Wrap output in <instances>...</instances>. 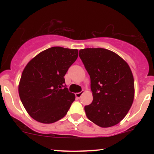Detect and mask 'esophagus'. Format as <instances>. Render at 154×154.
Wrapping results in <instances>:
<instances>
[{"label":"esophagus","instance_id":"1","mask_svg":"<svg viewBox=\"0 0 154 154\" xmlns=\"http://www.w3.org/2000/svg\"><path fill=\"white\" fill-rule=\"evenodd\" d=\"M82 94H83V92H82H82H79V93H75L76 98H80V97L82 96Z\"/></svg>","mask_w":154,"mask_h":154}]
</instances>
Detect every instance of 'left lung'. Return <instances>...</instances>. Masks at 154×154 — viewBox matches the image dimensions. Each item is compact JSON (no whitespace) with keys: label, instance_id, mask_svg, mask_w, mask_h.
Wrapping results in <instances>:
<instances>
[{"label":"left lung","instance_id":"obj_1","mask_svg":"<svg viewBox=\"0 0 154 154\" xmlns=\"http://www.w3.org/2000/svg\"><path fill=\"white\" fill-rule=\"evenodd\" d=\"M79 56L91 77L93 102L85 106L87 117L101 128L122 120L133 103L134 78L128 63L105 48H85Z\"/></svg>","mask_w":154,"mask_h":154}]
</instances>
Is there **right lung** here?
Wrapping results in <instances>:
<instances>
[{"instance_id":"1","label":"right lung","mask_w":154,"mask_h":154,"mask_svg":"<svg viewBox=\"0 0 154 154\" xmlns=\"http://www.w3.org/2000/svg\"><path fill=\"white\" fill-rule=\"evenodd\" d=\"M77 57V49L52 47L26 65L19 81V95L32 119L51 124L66 115L75 95L65 87L63 77Z\"/></svg>"}]
</instances>
